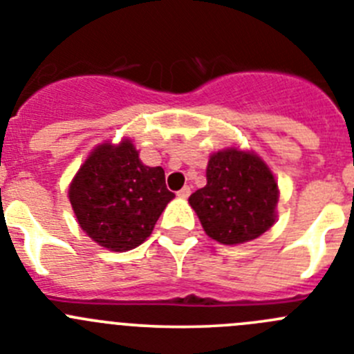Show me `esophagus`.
<instances>
[{"mask_svg":"<svg viewBox=\"0 0 354 354\" xmlns=\"http://www.w3.org/2000/svg\"><path fill=\"white\" fill-rule=\"evenodd\" d=\"M188 196H190V187H183L180 192H178V197H180V199H187Z\"/></svg>","mask_w":354,"mask_h":354,"instance_id":"obj_1","label":"esophagus"}]
</instances>
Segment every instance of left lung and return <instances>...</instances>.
<instances>
[{
  "instance_id": "1",
  "label": "left lung",
  "mask_w": 354,
  "mask_h": 354,
  "mask_svg": "<svg viewBox=\"0 0 354 354\" xmlns=\"http://www.w3.org/2000/svg\"><path fill=\"white\" fill-rule=\"evenodd\" d=\"M206 187L188 197L204 232L220 244H244L277 220L279 187L272 169L253 150L227 147L209 155Z\"/></svg>"
}]
</instances>
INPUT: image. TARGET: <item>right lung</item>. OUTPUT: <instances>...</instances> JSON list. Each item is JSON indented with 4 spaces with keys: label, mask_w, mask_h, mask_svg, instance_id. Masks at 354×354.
<instances>
[{
    "label": "right lung",
    "mask_w": 354,
    "mask_h": 354,
    "mask_svg": "<svg viewBox=\"0 0 354 354\" xmlns=\"http://www.w3.org/2000/svg\"><path fill=\"white\" fill-rule=\"evenodd\" d=\"M80 229L99 246L124 253L150 237L174 194L160 166H145L131 138L95 145L68 188Z\"/></svg>",
    "instance_id": "obj_1"
}]
</instances>
